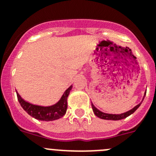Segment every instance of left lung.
<instances>
[{
  "mask_svg": "<svg viewBox=\"0 0 156 156\" xmlns=\"http://www.w3.org/2000/svg\"><path fill=\"white\" fill-rule=\"evenodd\" d=\"M145 94H146V92L144 93V97H143V99H142V101H141V102L139 103V104L135 106V107H133L132 109L129 110V111L126 112H123V113H121V114H109V113H105V112H101V111H100V110L98 109V108H96V107H95L93 104H92V102H91V106H92V108H93L94 113L95 114V115H96V116L99 117V118H101V119H107V120H120V119H125V118H126L127 116H129V115H130L131 114H133V112H134L139 108V106H140V104L142 103L143 100H144V97H145Z\"/></svg>",
  "mask_w": 156,
  "mask_h": 156,
  "instance_id": "left-lung-1",
  "label": "left lung"
}]
</instances>
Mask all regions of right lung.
<instances>
[{"mask_svg": "<svg viewBox=\"0 0 156 156\" xmlns=\"http://www.w3.org/2000/svg\"><path fill=\"white\" fill-rule=\"evenodd\" d=\"M73 85L64 92L60 100L56 104L50 106H41L30 104L25 100H23L21 96L17 94V98L19 104L22 108L27 112V113L32 117H34L38 120L42 121H53L62 118L66 114L67 110V98L72 90Z\"/></svg>", "mask_w": 156, "mask_h": 156, "instance_id": "add662e5", "label": "right lung"}]
</instances>
